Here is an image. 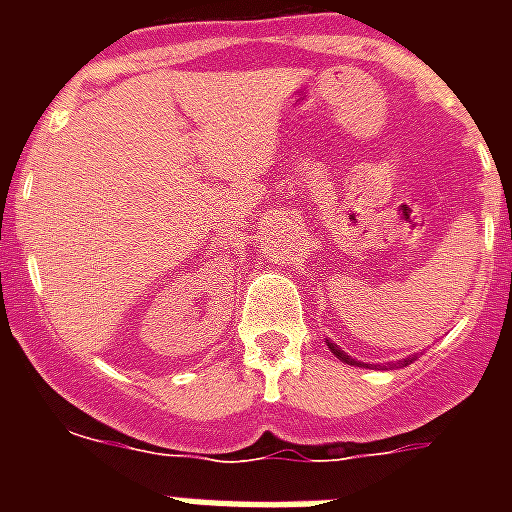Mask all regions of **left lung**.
<instances>
[{
    "label": "left lung",
    "instance_id": "obj_1",
    "mask_svg": "<svg viewBox=\"0 0 512 512\" xmlns=\"http://www.w3.org/2000/svg\"><path fill=\"white\" fill-rule=\"evenodd\" d=\"M327 345H329V350H332V353H335V356L340 358L342 364H350V366H366V369H372V366H369V364H361V361H356V358H353V356H348V353H345V350H342V348H337V345H335V342H332V340H327ZM414 358H417V356H409V358H404V361H396V364H390L388 369H401V366L412 364Z\"/></svg>",
    "mask_w": 512,
    "mask_h": 512
}]
</instances>
